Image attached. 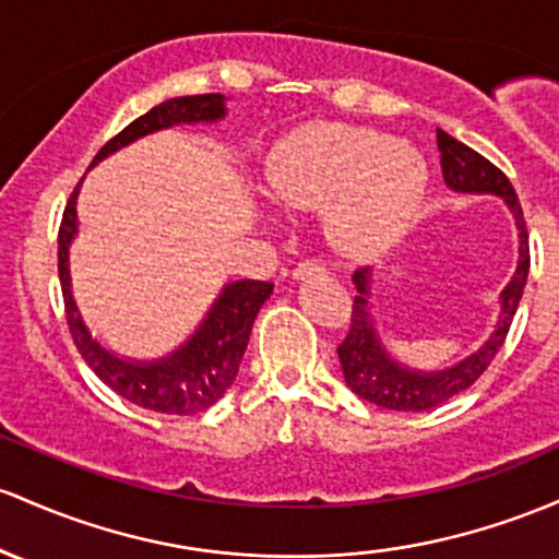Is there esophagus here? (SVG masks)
I'll return each mask as SVG.
<instances>
[{
  "label": "esophagus",
  "mask_w": 559,
  "mask_h": 559,
  "mask_svg": "<svg viewBox=\"0 0 559 559\" xmlns=\"http://www.w3.org/2000/svg\"><path fill=\"white\" fill-rule=\"evenodd\" d=\"M292 275L297 281H305V278H321V275H326V267L321 265V262H316V260H305V262H299L297 267L292 270Z\"/></svg>",
  "instance_id": "obj_1"
}]
</instances>
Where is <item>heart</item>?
I'll return each instance as SVG.
<instances>
[{
    "instance_id": "1",
    "label": "heart",
    "mask_w": 559,
    "mask_h": 559,
    "mask_svg": "<svg viewBox=\"0 0 559 559\" xmlns=\"http://www.w3.org/2000/svg\"><path fill=\"white\" fill-rule=\"evenodd\" d=\"M425 156L390 134L349 124H312L267 162V195L284 210H323L334 243L377 254L406 233L425 199Z\"/></svg>"
}]
</instances>
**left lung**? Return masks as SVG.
Returning a JSON list of instances; mask_svg holds the SVG:
<instances>
[{
  "mask_svg": "<svg viewBox=\"0 0 559 559\" xmlns=\"http://www.w3.org/2000/svg\"><path fill=\"white\" fill-rule=\"evenodd\" d=\"M438 151H440V169L443 180L451 190L459 193H496L507 201V206L514 214V223L520 230V262L514 270L512 281L501 292V321L499 329L490 334V340L477 349L475 355L464 358L462 364L451 366L445 371L421 373L397 366L390 358L388 349L379 342L377 329H373L369 310V281L371 270L358 267L353 273V284L358 294L353 299V316H349L347 336L336 347L340 353L342 373H345L347 388L358 397L369 401L371 406L388 411H427L451 401L453 395L464 392L469 384H475L488 369L490 360L496 358L501 345H504L512 316L518 312L520 297H523L525 281H528L531 267V247L528 230H525L523 206H520L518 193H514L509 177L496 164H490L486 156L472 151L469 145L459 143L449 132L438 130Z\"/></svg>",
  "mask_w": 559,
  "mask_h": 559,
  "instance_id": "8db88e82",
  "label": "left lung"
}]
</instances>
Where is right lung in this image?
<instances>
[{"label": "right lung", "instance_id": "add662e5", "mask_svg": "<svg viewBox=\"0 0 559 559\" xmlns=\"http://www.w3.org/2000/svg\"><path fill=\"white\" fill-rule=\"evenodd\" d=\"M225 116V97L219 92L210 95H188L171 97V100L153 106L148 114L127 124L116 138H110L92 164L106 158L108 153L124 148L132 140L143 138L156 130H167L171 124H190V121H214ZM76 193L73 188L69 204L63 210L58 230V275L60 289H63L66 321H69L71 340L76 345L87 366L97 373L100 382H106L116 395L124 401L143 406L158 414L188 416L210 408L225 395L236 379L243 353H247L251 323L260 312L265 299L273 294L270 281H236L225 286L217 302L212 305L210 316L204 318L199 331L169 358L153 360V364H130L108 349H103L90 336L71 297L69 278V243L76 236Z\"/></svg>", "mask_w": 559, "mask_h": 559}]
</instances>
